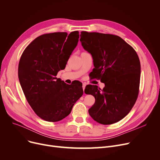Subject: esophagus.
<instances>
[{"instance_id":"1","label":"esophagus","mask_w":160,"mask_h":160,"mask_svg":"<svg viewBox=\"0 0 160 160\" xmlns=\"http://www.w3.org/2000/svg\"><path fill=\"white\" fill-rule=\"evenodd\" d=\"M86 83H83V85H82V88H83V91H84V89H85V88H86Z\"/></svg>"}]
</instances>
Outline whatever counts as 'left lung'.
Masks as SVG:
<instances>
[{
  "mask_svg": "<svg viewBox=\"0 0 160 160\" xmlns=\"http://www.w3.org/2000/svg\"><path fill=\"white\" fill-rule=\"evenodd\" d=\"M82 46L91 54L95 68L93 77L104 83L103 89L88 85L85 93L92 95L95 104L90 116L102 124L122 119L138 98L141 64L136 52L121 38L98 32H81Z\"/></svg>",
  "mask_w": 160,
  "mask_h": 160,
  "instance_id": "1",
  "label": "left lung"
}]
</instances>
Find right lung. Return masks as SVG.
<instances>
[{
    "label": "right lung",
    "instance_id": "right-lung-1",
    "mask_svg": "<svg viewBox=\"0 0 160 160\" xmlns=\"http://www.w3.org/2000/svg\"><path fill=\"white\" fill-rule=\"evenodd\" d=\"M79 38L78 31L67 35L54 32L36 38L21 57L18 77L23 93L34 112L45 121L58 122L69 115L82 96V84H67L56 77L65 69Z\"/></svg>",
    "mask_w": 160,
    "mask_h": 160
}]
</instances>
